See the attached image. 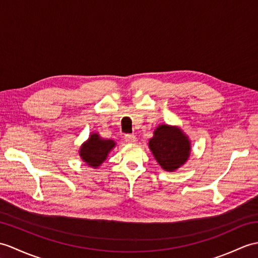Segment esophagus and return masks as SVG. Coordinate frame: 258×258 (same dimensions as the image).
I'll return each instance as SVG.
<instances>
[{"label":"esophagus","mask_w":258,"mask_h":258,"mask_svg":"<svg viewBox=\"0 0 258 258\" xmlns=\"http://www.w3.org/2000/svg\"><path fill=\"white\" fill-rule=\"evenodd\" d=\"M124 140L126 141L127 143H135L137 141L136 136L134 134H126L124 136Z\"/></svg>","instance_id":"1"}]
</instances>
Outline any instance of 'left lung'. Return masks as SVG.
Masks as SVG:
<instances>
[{"label": "left lung", "mask_w": 258, "mask_h": 258, "mask_svg": "<svg viewBox=\"0 0 258 258\" xmlns=\"http://www.w3.org/2000/svg\"><path fill=\"white\" fill-rule=\"evenodd\" d=\"M148 146L155 159L166 171L180 168L188 160L191 152L188 136L179 127L167 124H161L155 130Z\"/></svg>", "instance_id": "left-lung-1"}]
</instances>
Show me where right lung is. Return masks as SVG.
Here are the masks:
<instances>
[{
	"label": "right lung",
	"instance_id": "add662e5",
	"mask_svg": "<svg viewBox=\"0 0 258 258\" xmlns=\"http://www.w3.org/2000/svg\"><path fill=\"white\" fill-rule=\"evenodd\" d=\"M114 147V141L101 139L98 133H92L89 140L82 144L79 155L87 165L93 167V168H98Z\"/></svg>",
	"mask_w": 258,
	"mask_h": 258
}]
</instances>
